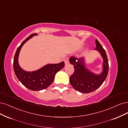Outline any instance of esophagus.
Listing matches in <instances>:
<instances>
[{
    "label": "esophagus",
    "mask_w": 128,
    "mask_h": 128,
    "mask_svg": "<svg viewBox=\"0 0 128 128\" xmlns=\"http://www.w3.org/2000/svg\"><path fill=\"white\" fill-rule=\"evenodd\" d=\"M64 64H65L66 65V64H69V60H68V59H64Z\"/></svg>",
    "instance_id": "34e87169"
}]
</instances>
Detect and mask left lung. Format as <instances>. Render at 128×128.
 <instances>
[{
    "mask_svg": "<svg viewBox=\"0 0 128 128\" xmlns=\"http://www.w3.org/2000/svg\"><path fill=\"white\" fill-rule=\"evenodd\" d=\"M96 48L103 58V70L98 74L92 72L86 68L84 57L76 58L72 56L69 62L74 65V72L70 76L69 82L74 88L82 93H90L98 89L106 78L108 72V62L105 50L98 40H95Z\"/></svg>",
    "mask_w": 128,
    "mask_h": 128,
    "instance_id": "left-lung-1",
    "label": "left lung"
}]
</instances>
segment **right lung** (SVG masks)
Segmentation results:
<instances>
[{
  "label": "right lung",
  "mask_w": 128,
  "mask_h": 128,
  "mask_svg": "<svg viewBox=\"0 0 128 128\" xmlns=\"http://www.w3.org/2000/svg\"><path fill=\"white\" fill-rule=\"evenodd\" d=\"M36 33L31 34L21 43L18 47L14 56L13 67L17 78L28 89L38 91L46 89L54 79L55 74L64 66V61L56 64H48L34 72H26L22 69L18 64V56L22 47Z\"/></svg>",
  "instance_id": "1"
}]
</instances>
